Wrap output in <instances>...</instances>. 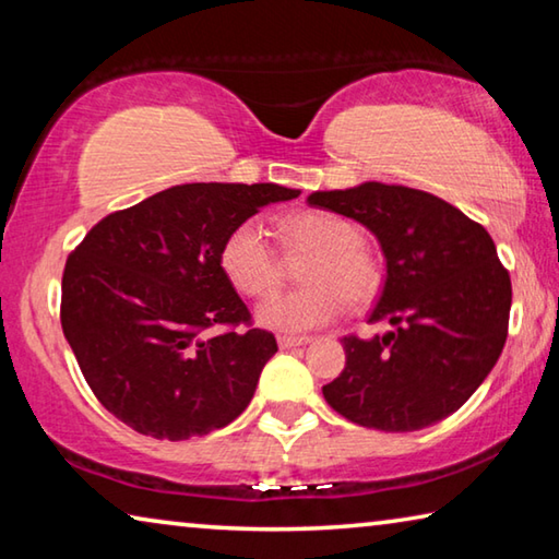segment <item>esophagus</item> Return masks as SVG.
Listing matches in <instances>:
<instances>
[{"label": "esophagus", "mask_w": 559, "mask_h": 559, "mask_svg": "<svg viewBox=\"0 0 559 559\" xmlns=\"http://www.w3.org/2000/svg\"><path fill=\"white\" fill-rule=\"evenodd\" d=\"M310 337L300 335V337H290V335H281L278 337V347L281 349H290V347H298V345H308Z\"/></svg>", "instance_id": "obj_1"}]
</instances>
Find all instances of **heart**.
<instances>
[{
    "label": "heart",
    "mask_w": 559,
    "mask_h": 559,
    "mask_svg": "<svg viewBox=\"0 0 559 559\" xmlns=\"http://www.w3.org/2000/svg\"><path fill=\"white\" fill-rule=\"evenodd\" d=\"M290 253H310L298 290L278 293L259 306V323L278 333H306L335 320L349 306H367L382 290V263L362 243V231L345 216L308 212L283 222ZM219 263L236 290L266 298L281 286L283 266L266 229L246 219L226 234Z\"/></svg>",
    "instance_id": "obj_1"
}]
</instances>
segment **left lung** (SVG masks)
I'll return each instance as SVG.
<instances>
[{
  "mask_svg": "<svg viewBox=\"0 0 559 559\" xmlns=\"http://www.w3.org/2000/svg\"><path fill=\"white\" fill-rule=\"evenodd\" d=\"M310 206L370 229L386 259L370 323L386 335H345V370L323 386L347 421L419 431L461 409L493 370L508 337L510 273L478 222L421 189L365 182L313 192Z\"/></svg>",
  "mask_w": 559,
  "mask_h": 559,
  "instance_id": "left-lung-1",
  "label": "left lung"
}]
</instances>
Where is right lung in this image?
<instances>
[{"label": "right lung", "mask_w": 559, "mask_h": 559, "mask_svg": "<svg viewBox=\"0 0 559 559\" xmlns=\"http://www.w3.org/2000/svg\"><path fill=\"white\" fill-rule=\"evenodd\" d=\"M298 194L278 185H177L83 236L66 259L61 328L112 416L145 437L185 441L249 406L278 345L253 328L219 251L236 224Z\"/></svg>", "instance_id": "add662e5"}]
</instances>
